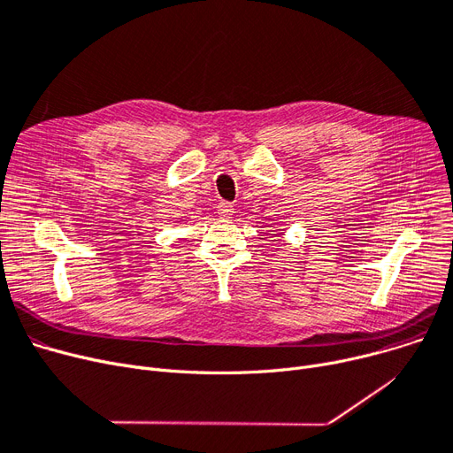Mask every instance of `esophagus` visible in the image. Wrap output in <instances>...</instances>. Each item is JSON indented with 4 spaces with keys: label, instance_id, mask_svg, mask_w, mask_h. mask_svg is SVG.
<instances>
[{
    "label": "esophagus",
    "instance_id": "esophagus-1",
    "mask_svg": "<svg viewBox=\"0 0 453 453\" xmlns=\"http://www.w3.org/2000/svg\"><path fill=\"white\" fill-rule=\"evenodd\" d=\"M233 203H229V202H220L219 203V214H220V219H224V220H227V219H231V214H233Z\"/></svg>",
    "mask_w": 453,
    "mask_h": 453
}]
</instances>
